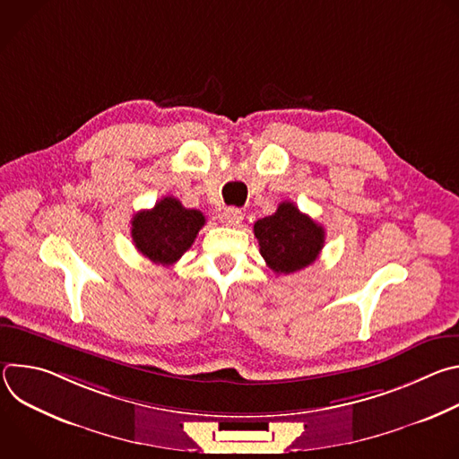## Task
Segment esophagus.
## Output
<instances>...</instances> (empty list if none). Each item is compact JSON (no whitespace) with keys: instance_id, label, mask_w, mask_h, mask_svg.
Returning a JSON list of instances; mask_svg holds the SVG:
<instances>
[{"instance_id":"obj_1","label":"esophagus","mask_w":459,"mask_h":459,"mask_svg":"<svg viewBox=\"0 0 459 459\" xmlns=\"http://www.w3.org/2000/svg\"><path fill=\"white\" fill-rule=\"evenodd\" d=\"M223 221L229 227H239V223L243 221V212L239 209H236V207H229L223 212Z\"/></svg>"}]
</instances>
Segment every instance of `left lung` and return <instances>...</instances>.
Wrapping results in <instances>:
<instances>
[{
	"label": "left lung",
	"instance_id": "1",
	"mask_svg": "<svg viewBox=\"0 0 459 459\" xmlns=\"http://www.w3.org/2000/svg\"><path fill=\"white\" fill-rule=\"evenodd\" d=\"M254 236L265 264L276 274H292L312 265L325 243V229L290 202L280 204L273 216L257 220Z\"/></svg>",
	"mask_w": 459,
	"mask_h": 459
}]
</instances>
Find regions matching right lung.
Masks as SVG:
<instances>
[{
    "label": "right lung",
    "mask_w": 459,
    "mask_h": 459,
    "mask_svg": "<svg viewBox=\"0 0 459 459\" xmlns=\"http://www.w3.org/2000/svg\"><path fill=\"white\" fill-rule=\"evenodd\" d=\"M133 241L136 248L158 265H174L192 247L205 216L200 211L185 209L179 200L167 195L154 209L140 211L133 218Z\"/></svg>",
    "instance_id": "1"
}]
</instances>
